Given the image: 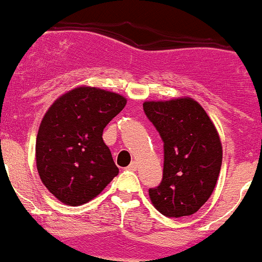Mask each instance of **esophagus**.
<instances>
[{"label": "esophagus", "mask_w": 262, "mask_h": 262, "mask_svg": "<svg viewBox=\"0 0 262 262\" xmlns=\"http://www.w3.org/2000/svg\"><path fill=\"white\" fill-rule=\"evenodd\" d=\"M136 167H138V164H136L135 161H133V162H131V165H129V166L127 167V169H128V170H133V171H135Z\"/></svg>", "instance_id": "34e87169"}]
</instances>
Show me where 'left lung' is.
Instances as JSON below:
<instances>
[{
	"label": "left lung",
	"mask_w": 262,
	"mask_h": 262,
	"mask_svg": "<svg viewBox=\"0 0 262 262\" xmlns=\"http://www.w3.org/2000/svg\"><path fill=\"white\" fill-rule=\"evenodd\" d=\"M143 109L164 141V174L149 196L170 218L191 215L208 201L222 165V145L214 124L192 98L148 101Z\"/></svg>",
	"instance_id": "1"
}]
</instances>
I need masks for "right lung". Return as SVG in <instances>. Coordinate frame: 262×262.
I'll return each mask as SVG.
<instances>
[{
	"label": "right lung",
	"mask_w": 262,
	"mask_h": 262,
	"mask_svg": "<svg viewBox=\"0 0 262 262\" xmlns=\"http://www.w3.org/2000/svg\"><path fill=\"white\" fill-rule=\"evenodd\" d=\"M124 105L126 98L118 93L79 87L61 96L44 115L36 139V166L61 203L85 204L118 175L102 133Z\"/></svg>",
	"instance_id": "right-lung-1"
}]
</instances>
